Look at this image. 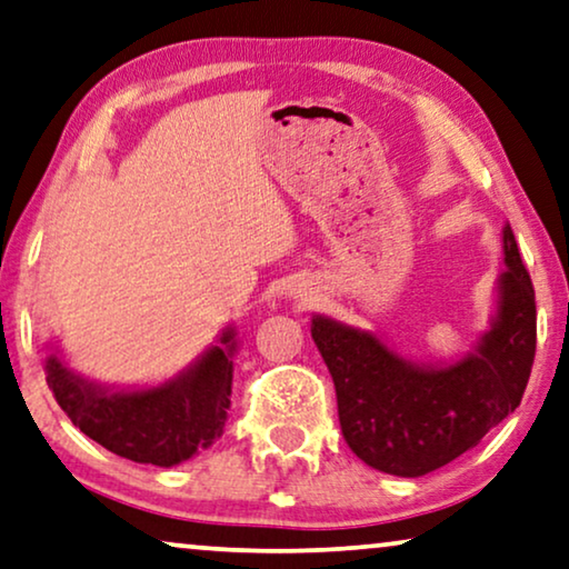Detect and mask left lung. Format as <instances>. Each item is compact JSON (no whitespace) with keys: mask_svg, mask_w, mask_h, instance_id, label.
Segmentation results:
<instances>
[{"mask_svg":"<svg viewBox=\"0 0 569 569\" xmlns=\"http://www.w3.org/2000/svg\"><path fill=\"white\" fill-rule=\"evenodd\" d=\"M503 262L490 329L460 360H406L376 332L311 319L345 442L370 468L419 478L468 452L521 403L537 352V303L508 224Z\"/></svg>","mask_w":569,"mask_h":569,"instance_id":"left-lung-1","label":"left lung"}]
</instances>
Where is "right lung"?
<instances>
[{
  "label": "right lung",
  "instance_id": "obj_1",
  "mask_svg": "<svg viewBox=\"0 0 569 569\" xmlns=\"http://www.w3.org/2000/svg\"><path fill=\"white\" fill-rule=\"evenodd\" d=\"M234 327L189 368L158 386L112 388L79 376L50 347L46 380L56 401L89 439L132 462L173 468L222 437L232 396Z\"/></svg>",
  "mask_w": 569,
  "mask_h": 569
}]
</instances>
